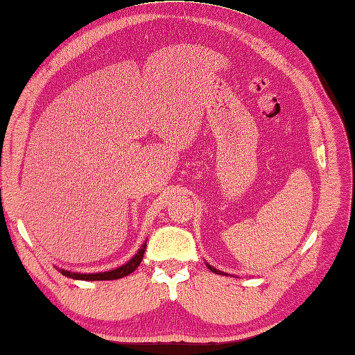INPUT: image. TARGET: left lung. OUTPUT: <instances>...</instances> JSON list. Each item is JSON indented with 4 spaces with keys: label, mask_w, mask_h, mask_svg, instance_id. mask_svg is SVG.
I'll return each instance as SVG.
<instances>
[{
    "label": "left lung",
    "mask_w": 355,
    "mask_h": 355,
    "mask_svg": "<svg viewBox=\"0 0 355 355\" xmlns=\"http://www.w3.org/2000/svg\"><path fill=\"white\" fill-rule=\"evenodd\" d=\"M208 267H209V269H211L212 272H216V273H222V272H220V270H216V269H214V267H211L209 264H208Z\"/></svg>",
    "instance_id": "obj_1"
}]
</instances>
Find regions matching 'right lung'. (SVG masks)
<instances>
[{"label": "right lung", "instance_id": "1", "mask_svg": "<svg viewBox=\"0 0 355 355\" xmlns=\"http://www.w3.org/2000/svg\"><path fill=\"white\" fill-rule=\"evenodd\" d=\"M144 252H146V243L143 244V248L138 250V254L130 259V261H128L124 266L118 267V269L111 270V272H101V273H71V272H67V270H60V272H62V275H65V277H69V278H73V279H82V281L118 279V278L128 277V275H130L133 270L137 269V267L139 266V263L143 261Z\"/></svg>", "mask_w": 355, "mask_h": 355}]
</instances>
